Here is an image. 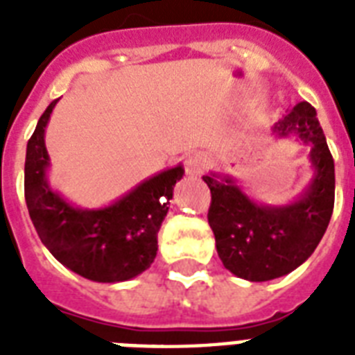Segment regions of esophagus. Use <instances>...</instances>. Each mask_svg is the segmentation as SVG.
<instances>
[{"instance_id":"esophagus-1","label":"esophagus","mask_w":355,"mask_h":355,"mask_svg":"<svg viewBox=\"0 0 355 355\" xmlns=\"http://www.w3.org/2000/svg\"><path fill=\"white\" fill-rule=\"evenodd\" d=\"M206 166H208V160H206V156L202 153H195L186 160V171L189 175H200L205 171Z\"/></svg>"}]
</instances>
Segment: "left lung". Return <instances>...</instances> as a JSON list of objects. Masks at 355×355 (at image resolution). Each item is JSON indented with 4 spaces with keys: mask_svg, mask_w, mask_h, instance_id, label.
Segmentation results:
<instances>
[{
    "mask_svg": "<svg viewBox=\"0 0 355 355\" xmlns=\"http://www.w3.org/2000/svg\"><path fill=\"white\" fill-rule=\"evenodd\" d=\"M278 138L297 136L309 145L313 178L295 202L265 206L232 177L205 175L211 193L208 223L223 265L243 280L267 282L302 265L324 236L336 199V167L315 108L297 103L272 127Z\"/></svg>",
    "mask_w": 355,
    "mask_h": 355,
    "instance_id": "left-lung-1",
    "label": "left lung"
}]
</instances>
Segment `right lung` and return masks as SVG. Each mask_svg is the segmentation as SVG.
I'll list each match as a JSON object with an SVG mask.
<instances>
[{"label":"right lung","instance_id":"right-lung-1","mask_svg":"<svg viewBox=\"0 0 355 355\" xmlns=\"http://www.w3.org/2000/svg\"><path fill=\"white\" fill-rule=\"evenodd\" d=\"M57 101L42 114L27 141L24 186L31 221L49 252L69 270L105 284L130 280L155 261L158 230L184 167L147 178L107 208H75L49 188L46 178L49 155L44 134Z\"/></svg>","mask_w":355,"mask_h":355}]
</instances>
